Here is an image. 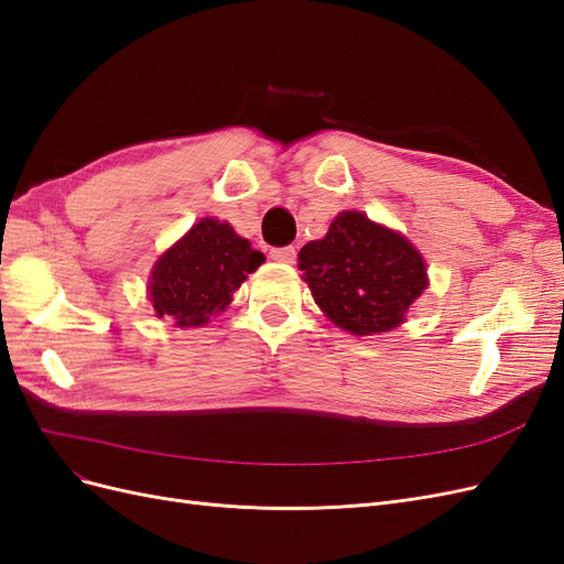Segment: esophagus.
<instances>
[{
  "label": "esophagus",
  "instance_id": "34e87169",
  "mask_svg": "<svg viewBox=\"0 0 564 564\" xmlns=\"http://www.w3.org/2000/svg\"><path fill=\"white\" fill-rule=\"evenodd\" d=\"M270 259L278 261V263H294L296 261V249L294 247L270 249Z\"/></svg>",
  "mask_w": 564,
  "mask_h": 564
}]
</instances>
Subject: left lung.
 I'll return each mask as SVG.
<instances>
[{"mask_svg":"<svg viewBox=\"0 0 564 564\" xmlns=\"http://www.w3.org/2000/svg\"><path fill=\"white\" fill-rule=\"evenodd\" d=\"M299 268L322 313L355 336L400 327L429 286L419 249L360 212H340L299 251Z\"/></svg>","mask_w":564,"mask_h":564,"instance_id":"8db88e82","label":"left lung"}]
</instances>
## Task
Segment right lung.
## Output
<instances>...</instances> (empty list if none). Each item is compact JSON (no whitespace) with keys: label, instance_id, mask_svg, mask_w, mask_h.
Segmentation results:
<instances>
[{"label":"right lung","instance_id":"obj_1","mask_svg":"<svg viewBox=\"0 0 564 564\" xmlns=\"http://www.w3.org/2000/svg\"><path fill=\"white\" fill-rule=\"evenodd\" d=\"M263 261L265 256L230 224L202 218L152 268L150 303L158 317H172L176 327H202L228 308L232 294Z\"/></svg>","mask_w":564,"mask_h":564}]
</instances>
